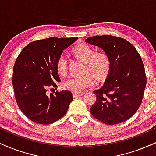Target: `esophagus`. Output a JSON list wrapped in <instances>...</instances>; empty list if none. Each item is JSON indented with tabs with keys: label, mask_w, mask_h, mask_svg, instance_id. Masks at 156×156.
<instances>
[{
	"label": "esophagus",
	"mask_w": 156,
	"mask_h": 156,
	"mask_svg": "<svg viewBox=\"0 0 156 156\" xmlns=\"http://www.w3.org/2000/svg\"><path fill=\"white\" fill-rule=\"evenodd\" d=\"M83 95V93L81 92H73V97L74 98H78V97Z\"/></svg>",
	"instance_id": "34e87169"
}]
</instances>
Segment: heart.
<instances>
[{
	"instance_id": "obj_1",
	"label": "heart",
	"mask_w": 156,
	"mask_h": 156,
	"mask_svg": "<svg viewBox=\"0 0 156 156\" xmlns=\"http://www.w3.org/2000/svg\"><path fill=\"white\" fill-rule=\"evenodd\" d=\"M72 54L85 62V72H89L97 78H102L108 74L111 67L108 55L103 51L95 52L94 49L87 44H80L72 50ZM56 71L61 76L67 73V62L63 55H61L55 64ZM91 73L83 76H73L64 82L63 87L73 92H81L94 84V78Z\"/></svg>"
}]
</instances>
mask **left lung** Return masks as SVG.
Returning a JSON list of instances; mask_svg holds the SVG:
<instances>
[{"instance_id": "8db88e82", "label": "left lung", "mask_w": 156, "mask_h": 156, "mask_svg": "<svg viewBox=\"0 0 156 156\" xmlns=\"http://www.w3.org/2000/svg\"><path fill=\"white\" fill-rule=\"evenodd\" d=\"M85 42L102 48L111 61L104 84L94 91L97 99L91 114L107 125L128 120L140 106L147 83L140 55L133 44L119 37L94 36Z\"/></svg>"}]
</instances>
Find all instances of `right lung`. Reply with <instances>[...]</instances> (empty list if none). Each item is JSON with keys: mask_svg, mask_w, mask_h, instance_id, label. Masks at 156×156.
<instances>
[{"mask_svg": "<svg viewBox=\"0 0 156 156\" xmlns=\"http://www.w3.org/2000/svg\"><path fill=\"white\" fill-rule=\"evenodd\" d=\"M77 39L53 37L34 41L17 56L12 76L15 100L21 112L31 121L51 124L67 113L73 100L72 92L62 90L48 94L47 92L61 81L55 67L57 59Z\"/></svg>", "mask_w": 156, "mask_h": 156, "instance_id": "obj_1", "label": "right lung"}]
</instances>
